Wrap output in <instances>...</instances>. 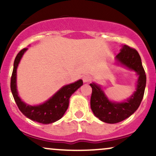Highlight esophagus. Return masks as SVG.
<instances>
[{"mask_svg":"<svg viewBox=\"0 0 156 156\" xmlns=\"http://www.w3.org/2000/svg\"><path fill=\"white\" fill-rule=\"evenodd\" d=\"M91 80H92V78H91L89 76H87V75L83 76V80L84 83H88V82L90 81Z\"/></svg>","mask_w":156,"mask_h":156,"instance_id":"esophagus-1","label":"esophagus"}]
</instances>
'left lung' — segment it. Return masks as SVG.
<instances>
[{
  "label": "left lung",
  "mask_w": 156,
  "mask_h": 156,
  "mask_svg": "<svg viewBox=\"0 0 156 156\" xmlns=\"http://www.w3.org/2000/svg\"><path fill=\"white\" fill-rule=\"evenodd\" d=\"M116 59L122 65L136 72L139 78L135 92L129 99L122 103L110 101L100 86L94 83H90L92 89L90 100L92 111L99 119L110 124L124 120L137 110L142 101L146 87V74L136 50L123 45Z\"/></svg>",
  "instance_id": "obj_1"
}]
</instances>
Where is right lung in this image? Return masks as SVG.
Segmentation results:
<instances>
[{"instance_id":"right-lung-1","label":"right lung","mask_w":156,"mask_h":156,"mask_svg":"<svg viewBox=\"0 0 156 156\" xmlns=\"http://www.w3.org/2000/svg\"><path fill=\"white\" fill-rule=\"evenodd\" d=\"M28 48H23L19 52L14 62V68L11 78V91L14 97L16 104L20 111L31 120L42 123L50 124L55 122L63 117L69 106V98L83 85V80H78L75 83L68 84L61 88L48 101L39 105H27L21 101L17 90V68L23 55Z\"/></svg>"}]
</instances>
